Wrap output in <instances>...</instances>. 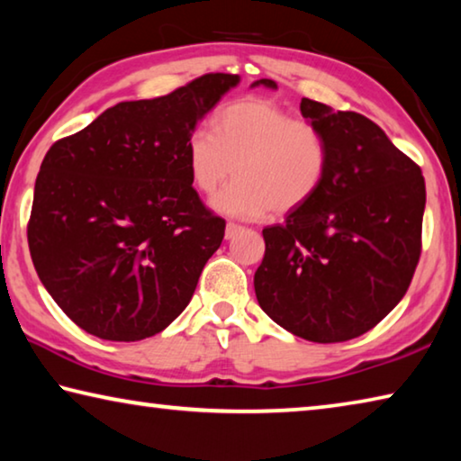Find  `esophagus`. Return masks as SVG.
<instances>
[{
    "instance_id": "1",
    "label": "esophagus",
    "mask_w": 461,
    "mask_h": 461,
    "mask_svg": "<svg viewBox=\"0 0 461 461\" xmlns=\"http://www.w3.org/2000/svg\"><path fill=\"white\" fill-rule=\"evenodd\" d=\"M244 228H241L240 223H233V221H228V225H225V238L231 240L233 236H236L238 231H241Z\"/></svg>"
}]
</instances>
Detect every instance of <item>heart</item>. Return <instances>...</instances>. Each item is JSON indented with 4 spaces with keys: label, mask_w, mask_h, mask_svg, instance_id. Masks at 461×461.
<instances>
[{
    "label": "heart",
    "mask_w": 461,
    "mask_h": 461,
    "mask_svg": "<svg viewBox=\"0 0 461 461\" xmlns=\"http://www.w3.org/2000/svg\"><path fill=\"white\" fill-rule=\"evenodd\" d=\"M212 130L194 128L185 144L191 183L213 193L215 212L254 220L293 213L315 197L330 170V142L315 122L293 118L276 101L249 95L215 113Z\"/></svg>",
    "instance_id": "1"
}]
</instances>
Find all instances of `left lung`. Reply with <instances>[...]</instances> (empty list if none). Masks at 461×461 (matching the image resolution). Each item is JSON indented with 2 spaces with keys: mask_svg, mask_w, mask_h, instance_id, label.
<instances>
[{
  "mask_svg": "<svg viewBox=\"0 0 461 461\" xmlns=\"http://www.w3.org/2000/svg\"><path fill=\"white\" fill-rule=\"evenodd\" d=\"M254 85L276 87L260 79ZM330 142L325 183L285 223L262 230L256 299L272 321L317 343L370 331L407 293L420 258L425 181L376 123L301 101Z\"/></svg>",
  "mask_w": 461,
  "mask_h": 461,
  "instance_id": "obj_1",
  "label": "left lung"
}]
</instances>
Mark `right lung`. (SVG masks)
Wrapping results in <instances>:
<instances>
[{
  "mask_svg": "<svg viewBox=\"0 0 461 461\" xmlns=\"http://www.w3.org/2000/svg\"><path fill=\"white\" fill-rule=\"evenodd\" d=\"M238 81L207 73L168 95L122 101L46 152L30 256L81 330L109 341L146 339L189 305L225 220L193 189L185 144Z\"/></svg>",
  "mask_w": 461,
  "mask_h": 461,
  "instance_id": "1",
  "label": "right lung"
}]
</instances>
